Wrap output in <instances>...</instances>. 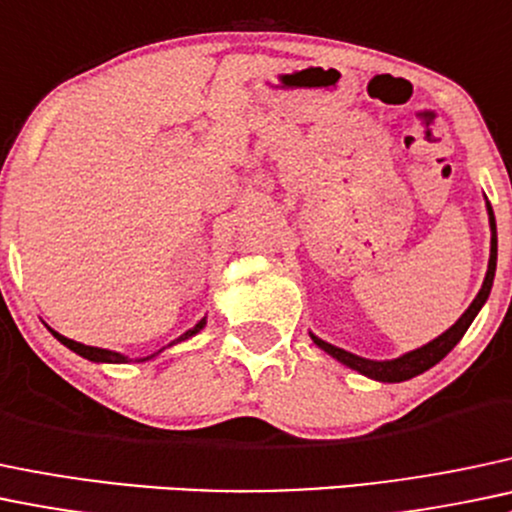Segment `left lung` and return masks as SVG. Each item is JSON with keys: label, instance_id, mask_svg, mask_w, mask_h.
<instances>
[{"label": "left lung", "instance_id": "1", "mask_svg": "<svg viewBox=\"0 0 512 512\" xmlns=\"http://www.w3.org/2000/svg\"><path fill=\"white\" fill-rule=\"evenodd\" d=\"M486 211H488V225H491V257H488L486 279H483L481 289H478L476 299L471 301L469 309L459 316V321H456L454 326L446 328L441 336L434 338V341H429L427 346L414 348V351L402 353L400 358H392V360H370V358H363V355L348 353L343 351V348L331 346V343L324 341V338L314 336V333H311V341H314L321 351L331 355V358H336L338 363L348 365L351 370H358L360 375H365V378L370 380H378V383H405V380L417 378V375H422L424 370L437 365L439 360L444 358V355L449 353L461 338H464V333L469 331L473 319H476L478 311H481L483 304L488 301V294H491L493 277H496V262H498V233H496V215H493V208L491 203H488V198H486Z\"/></svg>", "mask_w": 512, "mask_h": 512}]
</instances>
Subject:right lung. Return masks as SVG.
I'll use <instances>...</instances> for the list:
<instances>
[{
	"label": "right lung",
	"instance_id": "right-lung-1",
	"mask_svg": "<svg viewBox=\"0 0 512 512\" xmlns=\"http://www.w3.org/2000/svg\"><path fill=\"white\" fill-rule=\"evenodd\" d=\"M203 326H206V316H203V319L198 321L196 326H193V328H188L186 333H181V336L176 338V341H171V343H169V348H171V346H176V343H181V341H188V338H191V336H196V333L201 331ZM46 328H48V331L53 333V338H58V341H61L63 346H66V348H71V351H73V353H78L80 358H88V360H93V363H129V358H127L125 353L107 351V348L85 346V343H78V341H73V338H66V336H63V333L53 331V328L48 326V324H46ZM164 348H166V346H164ZM164 348H161V351H164ZM161 351L152 353V355H147V358H139V360H152V358H157V355H159Z\"/></svg>",
	"mask_w": 512,
	"mask_h": 512
}]
</instances>
